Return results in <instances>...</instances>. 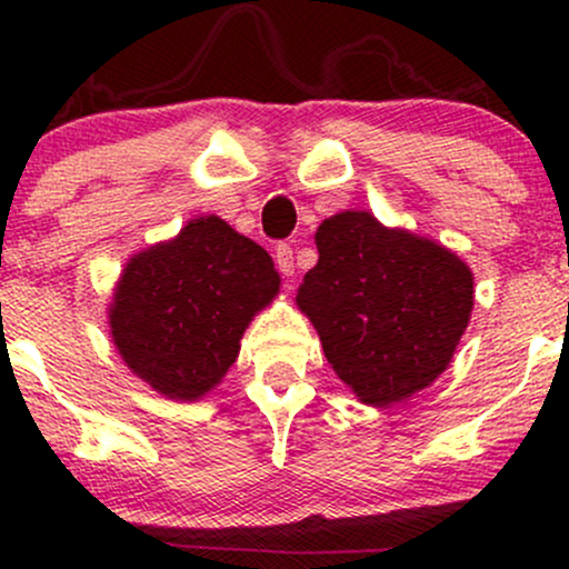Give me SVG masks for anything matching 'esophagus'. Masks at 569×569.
I'll use <instances>...</instances> for the list:
<instances>
[{
  "label": "esophagus",
  "instance_id": "obj_1",
  "mask_svg": "<svg viewBox=\"0 0 569 569\" xmlns=\"http://www.w3.org/2000/svg\"><path fill=\"white\" fill-rule=\"evenodd\" d=\"M276 264H278V270L283 272L286 278L293 276V251H291V246L280 243L276 248Z\"/></svg>",
  "mask_w": 569,
  "mask_h": 569
}]
</instances>
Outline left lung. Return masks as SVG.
Wrapping results in <instances>:
<instances>
[{"label":"left lung","instance_id":"left-lung-1","mask_svg":"<svg viewBox=\"0 0 569 569\" xmlns=\"http://www.w3.org/2000/svg\"><path fill=\"white\" fill-rule=\"evenodd\" d=\"M316 246L318 264L299 286L297 307L339 380L369 407L430 388L471 321V267L369 211L323 219Z\"/></svg>","mask_w":569,"mask_h":569}]
</instances>
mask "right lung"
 Here are the masks:
<instances>
[{
    "label": "right lung",
    "mask_w": 569,
    "mask_h": 569,
    "mask_svg": "<svg viewBox=\"0 0 569 569\" xmlns=\"http://www.w3.org/2000/svg\"><path fill=\"white\" fill-rule=\"evenodd\" d=\"M278 291L270 253L208 213L128 259L107 307L109 335L149 388L200 401L224 380L248 323Z\"/></svg>",
    "instance_id": "1"
}]
</instances>
